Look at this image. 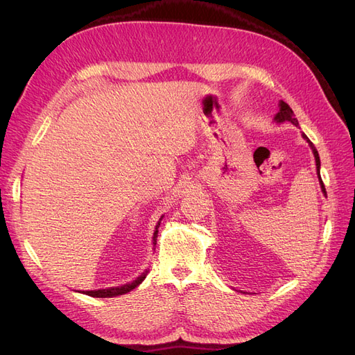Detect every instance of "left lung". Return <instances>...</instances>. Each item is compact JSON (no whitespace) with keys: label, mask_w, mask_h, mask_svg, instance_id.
<instances>
[{"label":"left lung","mask_w":355,"mask_h":355,"mask_svg":"<svg viewBox=\"0 0 355 355\" xmlns=\"http://www.w3.org/2000/svg\"><path fill=\"white\" fill-rule=\"evenodd\" d=\"M293 115H295V114H293L292 108H290V106H288L286 102L282 101V102H280V112H278V114L275 115V121H277V123L290 121V123L295 124V125H299L297 120H296V118H295ZM302 136H304V139H306V142L311 145V148H313V153H314V157H315V163H317V171H318V176H320V157H318L317 149L314 148L313 142H311L309 139L306 137V135H302ZM320 184H321V189H323V192L326 194V188H324V184H323V180H321V178H320Z\"/></svg>","instance_id":"left-lung-1"}]
</instances>
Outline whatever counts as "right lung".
Returning a JSON list of instances; mask_svg holds the SVG:
<instances>
[{"label":"right lung","instance_id":"obj_1","mask_svg":"<svg viewBox=\"0 0 355 355\" xmlns=\"http://www.w3.org/2000/svg\"><path fill=\"white\" fill-rule=\"evenodd\" d=\"M161 219H163V218H161ZM161 219H159V220H161ZM158 227H159V222H158L157 228H155V232H154V244H157ZM145 277H146V271H145L141 277H137L135 282L128 283V284L118 286V287H111V288H102V290H90V292L87 290V292H83V293L89 295V296H93V297H114V296H120V295L128 293V292H130V290H133L135 287H137L139 284H141V283L145 280Z\"/></svg>","mask_w":355,"mask_h":355}]
</instances>
